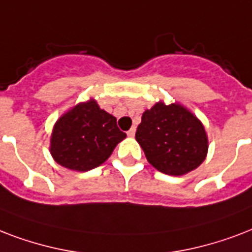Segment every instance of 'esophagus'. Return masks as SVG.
Segmentation results:
<instances>
[{"label": "esophagus", "mask_w": 252, "mask_h": 252, "mask_svg": "<svg viewBox=\"0 0 252 252\" xmlns=\"http://www.w3.org/2000/svg\"><path fill=\"white\" fill-rule=\"evenodd\" d=\"M127 135L130 136V138H132V136L135 135V126H132V127L130 128V130H128V131H127Z\"/></svg>", "instance_id": "obj_1"}]
</instances>
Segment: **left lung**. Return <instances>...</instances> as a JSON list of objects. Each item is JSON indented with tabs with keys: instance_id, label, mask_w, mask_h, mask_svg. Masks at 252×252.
<instances>
[{
	"instance_id": "left-lung-1",
	"label": "left lung",
	"mask_w": 252,
	"mask_h": 252,
	"mask_svg": "<svg viewBox=\"0 0 252 252\" xmlns=\"http://www.w3.org/2000/svg\"><path fill=\"white\" fill-rule=\"evenodd\" d=\"M135 139L150 164L171 175H187L205 160L208 135L205 127L181 104L165 105L159 101L144 110Z\"/></svg>"
}]
</instances>
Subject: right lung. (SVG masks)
<instances>
[{"instance_id":"add662e5","label":"right lung","mask_w":252,"mask_h":252,"mask_svg":"<svg viewBox=\"0 0 252 252\" xmlns=\"http://www.w3.org/2000/svg\"><path fill=\"white\" fill-rule=\"evenodd\" d=\"M125 138L116 117L91 98L75 105L56 121L50 138V153L58 164L85 172L108 160Z\"/></svg>"}]
</instances>
